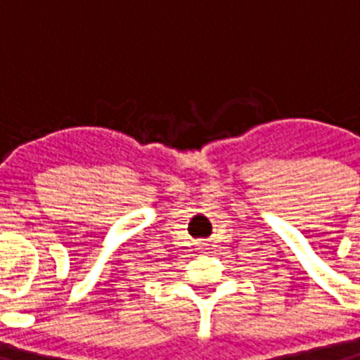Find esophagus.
I'll return each mask as SVG.
<instances>
[{
	"label": "esophagus",
	"instance_id": "esophagus-1",
	"mask_svg": "<svg viewBox=\"0 0 360 360\" xmlns=\"http://www.w3.org/2000/svg\"><path fill=\"white\" fill-rule=\"evenodd\" d=\"M200 249H202V247H207V243H203V241H200Z\"/></svg>",
	"mask_w": 360,
	"mask_h": 360
}]
</instances>
